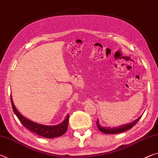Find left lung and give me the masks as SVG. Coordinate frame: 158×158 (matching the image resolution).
<instances>
[{
	"instance_id": "1",
	"label": "left lung",
	"mask_w": 158,
	"mask_h": 158,
	"mask_svg": "<svg viewBox=\"0 0 158 158\" xmlns=\"http://www.w3.org/2000/svg\"><path fill=\"white\" fill-rule=\"evenodd\" d=\"M141 116L142 115L140 116L139 117L133 121H132V122H131L129 123H127V124L121 125L120 127H118L111 128L110 127H102V126L99 124L98 120H97V126H98V128H99V130L101 132H102L104 133H107V134H116V133H120L123 131H126L131 129L133 126L135 125V123H136L138 121V120L141 118Z\"/></svg>"
}]
</instances>
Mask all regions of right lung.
Masks as SVG:
<instances>
[{"label":"right lung","instance_id":"1","mask_svg":"<svg viewBox=\"0 0 158 158\" xmlns=\"http://www.w3.org/2000/svg\"><path fill=\"white\" fill-rule=\"evenodd\" d=\"M10 99L12 107H13L15 114L17 116L18 119L20 121L22 124H23L26 128H27L28 130L31 131V132L35 133L36 134L41 135V136L42 137L47 138H53L61 136V135L63 134H64L65 131H67L68 125H69V115L65 116L64 120L61 123H60L59 124L55 126H47L40 124V123L34 122V121L28 119V118L25 117L23 115H22L19 112V111L17 110L15 106L11 95Z\"/></svg>","mask_w":158,"mask_h":158}]
</instances>
